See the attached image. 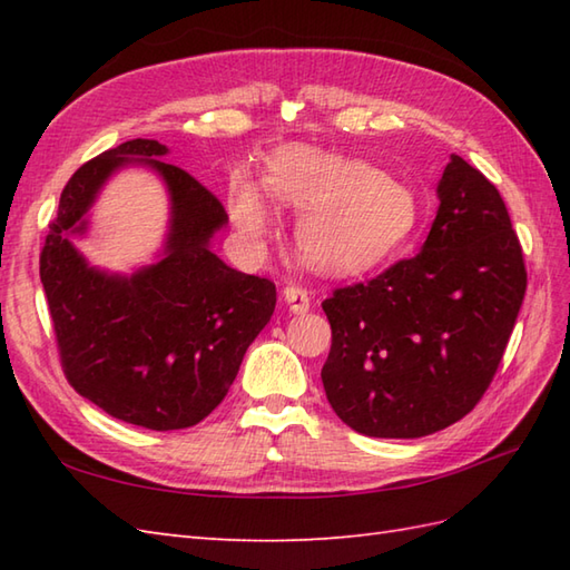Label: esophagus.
Listing matches in <instances>:
<instances>
[{"label": "esophagus", "instance_id": "obj_1", "mask_svg": "<svg viewBox=\"0 0 570 570\" xmlns=\"http://www.w3.org/2000/svg\"><path fill=\"white\" fill-rule=\"evenodd\" d=\"M284 301L294 313H306L311 308V296H308L306 288L298 286V284H288L284 288Z\"/></svg>", "mask_w": 570, "mask_h": 570}]
</instances>
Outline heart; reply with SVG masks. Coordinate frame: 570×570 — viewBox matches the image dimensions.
<instances>
[{"instance_id": "1", "label": "heart", "mask_w": 570, "mask_h": 570, "mask_svg": "<svg viewBox=\"0 0 570 570\" xmlns=\"http://www.w3.org/2000/svg\"><path fill=\"white\" fill-rule=\"evenodd\" d=\"M264 184L278 203L306 210L298 245L313 264L331 272L380 264L409 237L419 217L414 193L402 180L308 147L278 151ZM235 215L249 237L264 235L266 210L254 193L239 196Z\"/></svg>"}]
</instances>
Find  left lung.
I'll use <instances>...</instances> for the list:
<instances>
[{"label":"left lung","mask_w":570,"mask_h":570,"mask_svg":"<svg viewBox=\"0 0 570 570\" xmlns=\"http://www.w3.org/2000/svg\"><path fill=\"white\" fill-rule=\"evenodd\" d=\"M439 200L421 252L323 301L325 396L374 439H421L470 414L524 301V254L500 190L453 154Z\"/></svg>","instance_id":"8db88e82"}]
</instances>
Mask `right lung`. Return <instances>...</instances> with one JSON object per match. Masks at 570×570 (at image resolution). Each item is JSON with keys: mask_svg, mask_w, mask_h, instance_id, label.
Returning <instances> with one entry per match:
<instances>
[{"mask_svg": "<svg viewBox=\"0 0 570 570\" xmlns=\"http://www.w3.org/2000/svg\"><path fill=\"white\" fill-rule=\"evenodd\" d=\"M131 139L70 176L41 249V284L68 384L107 414L151 431L190 429L223 402L249 343L269 323L276 286L210 252L223 203L184 168ZM147 163L173 193L167 257L131 277L90 271L67 235L117 167Z\"/></svg>", "mask_w": 570, "mask_h": 570, "instance_id": "add662e5", "label": "right lung"}]
</instances>
